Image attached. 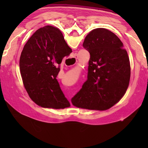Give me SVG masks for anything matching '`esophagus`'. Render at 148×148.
<instances>
[{"label":"esophagus","mask_w":148,"mask_h":148,"mask_svg":"<svg viewBox=\"0 0 148 148\" xmlns=\"http://www.w3.org/2000/svg\"><path fill=\"white\" fill-rule=\"evenodd\" d=\"M72 59H74V61H75V63H74V64L76 63V62H77V54H75L74 55V57H73V58H72Z\"/></svg>","instance_id":"34e87169"}]
</instances>
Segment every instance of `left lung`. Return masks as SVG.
Wrapping results in <instances>:
<instances>
[{
	"label": "left lung",
	"instance_id": "8db88e82",
	"mask_svg": "<svg viewBox=\"0 0 148 148\" xmlns=\"http://www.w3.org/2000/svg\"><path fill=\"white\" fill-rule=\"evenodd\" d=\"M83 46L90 53L87 79L72 98V103L87 110L109 109L120 101L129 87L128 54L118 37L104 28L90 32Z\"/></svg>",
	"mask_w": 148,
	"mask_h": 148
}]
</instances>
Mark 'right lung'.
I'll list each match as a JSON object with an SVG mask.
<instances>
[{
	"mask_svg": "<svg viewBox=\"0 0 148 148\" xmlns=\"http://www.w3.org/2000/svg\"><path fill=\"white\" fill-rule=\"evenodd\" d=\"M71 52L60 30L50 25L37 30L25 45L20 72L27 93L38 106L54 109L71 106L56 77L62 59Z\"/></svg>",
	"mask_w": 148,
	"mask_h": 148,
	"instance_id": "right-lung-1",
	"label": "right lung"
}]
</instances>
